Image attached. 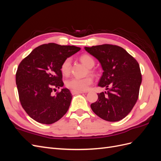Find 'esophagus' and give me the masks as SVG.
<instances>
[{"instance_id": "esophagus-1", "label": "esophagus", "mask_w": 161, "mask_h": 161, "mask_svg": "<svg viewBox=\"0 0 161 161\" xmlns=\"http://www.w3.org/2000/svg\"><path fill=\"white\" fill-rule=\"evenodd\" d=\"M71 93L72 95H76V94H81L83 93V92L82 91H74V90H71Z\"/></svg>"}]
</instances>
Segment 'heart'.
I'll return each instance as SVG.
<instances>
[{"label":"heart","mask_w":161,"mask_h":161,"mask_svg":"<svg viewBox=\"0 0 161 161\" xmlns=\"http://www.w3.org/2000/svg\"><path fill=\"white\" fill-rule=\"evenodd\" d=\"M80 61L88 69H91L95 65L94 59L91 56L85 54L80 56ZM71 65V59L70 58H66L62 62L60 66V72L62 75L66 76L70 74ZM92 79L91 76H86L85 78H77L73 77L66 81V86L67 88L76 91H84L89 89L92 84Z\"/></svg>","instance_id":"1"}]
</instances>
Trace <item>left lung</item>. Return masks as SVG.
Listing matches in <instances>:
<instances>
[{
    "mask_svg": "<svg viewBox=\"0 0 161 161\" xmlns=\"http://www.w3.org/2000/svg\"><path fill=\"white\" fill-rule=\"evenodd\" d=\"M99 60L103 70L98 86L107 90L98 93V99L91 105L94 113L108 121L124 118L138 98L142 82L140 66L124 48L103 44L85 47Z\"/></svg>",
    "mask_w": 161,
    "mask_h": 161,
    "instance_id": "obj_1",
    "label": "left lung"
}]
</instances>
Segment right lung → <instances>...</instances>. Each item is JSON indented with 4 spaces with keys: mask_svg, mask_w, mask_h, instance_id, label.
<instances>
[{
    "mask_svg": "<svg viewBox=\"0 0 161 161\" xmlns=\"http://www.w3.org/2000/svg\"><path fill=\"white\" fill-rule=\"evenodd\" d=\"M80 47L54 43L35 48L21 62L16 73L19 100L29 116L43 124H52L64 116L70 107L72 94L63 88L52 95L54 88L64 86L60 66Z\"/></svg>",
    "mask_w": 161,
    "mask_h": 161,
    "instance_id": "1",
    "label": "right lung"
}]
</instances>
